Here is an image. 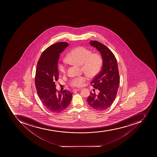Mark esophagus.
<instances>
[{
    "mask_svg": "<svg viewBox=\"0 0 157 157\" xmlns=\"http://www.w3.org/2000/svg\"><path fill=\"white\" fill-rule=\"evenodd\" d=\"M82 90V89H74L73 90V91H78L80 90Z\"/></svg>",
    "mask_w": 157,
    "mask_h": 157,
    "instance_id": "esophagus-1",
    "label": "esophagus"
}]
</instances>
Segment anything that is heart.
<instances>
[{"instance_id": "1", "label": "heart", "mask_w": 157, "mask_h": 157, "mask_svg": "<svg viewBox=\"0 0 157 157\" xmlns=\"http://www.w3.org/2000/svg\"><path fill=\"white\" fill-rule=\"evenodd\" d=\"M66 60L69 63L79 65L83 71L90 78L94 77L100 72L102 65L101 56L98 53H92L91 51L84 47H79L73 49L67 55ZM65 61L63 60L58 65L61 73L66 72ZM87 80L85 76L73 78L70 82L71 86L76 87L82 86Z\"/></svg>"}]
</instances>
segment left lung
Segmentation results:
<instances>
[{
  "label": "left lung",
  "mask_w": 157,
  "mask_h": 157,
  "mask_svg": "<svg viewBox=\"0 0 157 157\" xmlns=\"http://www.w3.org/2000/svg\"><path fill=\"white\" fill-rule=\"evenodd\" d=\"M90 44L101 54L102 67L91 82L94 88L99 90V94L90 93L87 101L95 110L103 111L111 106L117 93L120 83L117 62L113 53L105 45L97 41H91Z\"/></svg>",
  "instance_id": "left-lung-1"
}]
</instances>
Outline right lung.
<instances>
[{"mask_svg":"<svg viewBox=\"0 0 157 157\" xmlns=\"http://www.w3.org/2000/svg\"><path fill=\"white\" fill-rule=\"evenodd\" d=\"M68 45L63 42L51 45L44 51L37 63L35 78L37 94L44 105L52 113L64 110L72 100V93L66 90L57 91L55 84L59 77L60 54Z\"/></svg>","mask_w":157,"mask_h":157,"instance_id":"right-lung-1","label":"right lung"}]
</instances>
